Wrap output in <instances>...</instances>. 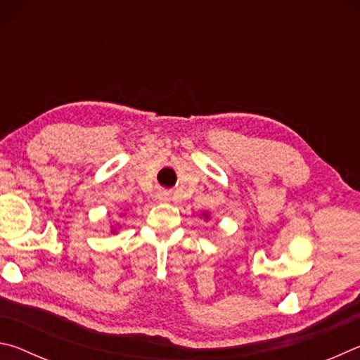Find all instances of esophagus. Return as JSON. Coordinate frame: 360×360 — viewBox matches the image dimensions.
Listing matches in <instances>:
<instances>
[{
  "label": "esophagus",
  "mask_w": 360,
  "mask_h": 360,
  "mask_svg": "<svg viewBox=\"0 0 360 360\" xmlns=\"http://www.w3.org/2000/svg\"><path fill=\"white\" fill-rule=\"evenodd\" d=\"M157 198H158V202H168L169 195H168V192L163 191V192H158L157 193Z\"/></svg>",
  "instance_id": "1"
}]
</instances>
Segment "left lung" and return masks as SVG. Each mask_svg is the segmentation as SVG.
Wrapping results in <instances>:
<instances>
[{"mask_svg": "<svg viewBox=\"0 0 360 360\" xmlns=\"http://www.w3.org/2000/svg\"><path fill=\"white\" fill-rule=\"evenodd\" d=\"M203 216H205L206 219H208V214H206V212H203Z\"/></svg>", "mask_w": 360, "mask_h": 360, "instance_id": "1", "label": "left lung"}]
</instances>
